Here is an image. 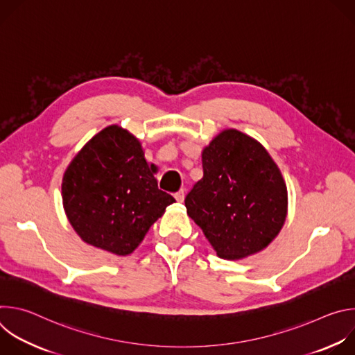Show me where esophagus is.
Listing matches in <instances>:
<instances>
[{
	"label": "esophagus",
	"instance_id": "obj_1",
	"mask_svg": "<svg viewBox=\"0 0 355 355\" xmlns=\"http://www.w3.org/2000/svg\"><path fill=\"white\" fill-rule=\"evenodd\" d=\"M184 198H185V192H184V189H180V191L175 193L177 202H184Z\"/></svg>",
	"mask_w": 355,
	"mask_h": 355
}]
</instances>
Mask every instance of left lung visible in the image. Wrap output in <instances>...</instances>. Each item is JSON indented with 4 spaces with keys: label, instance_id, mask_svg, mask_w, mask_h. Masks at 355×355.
Here are the masks:
<instances>
[{
    "label": "left lung",
    "instance_id": "left-lung-1",
    "mask_svg": "<svg viewBox=\"0 0 355 355\" xmlns=\"http://www.w3.org/2000/svg\"><path fill=\"white\" fill-rule=\"evenodd\" d=\"M202 168L185 208L218 257L240 260L264 250L288 215L286 184L266 147L225 129L202 150Z\"/></svg>",
    "mask_w": 355,
    "mask_h": 355
}]
</instances>
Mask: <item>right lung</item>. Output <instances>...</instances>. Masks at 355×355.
Wrapping results in <instances>:
<instances>
[{"instance_id": "add662e5", "label": "right lung", "mask_w": 355, "mask_h": 355, "mask_svg": "<svg viewBox=\"0 0 355 355\" xmlns=\"http://www.w3.org/2000/svg\"><path fill=\"white\" fill-rule=\"evenodd\" d=\"M137 137L111 125L91 137L63 175L66 216L83 241L128 256L175 199L159 189Z\"/></svg>"}]
</instances>
